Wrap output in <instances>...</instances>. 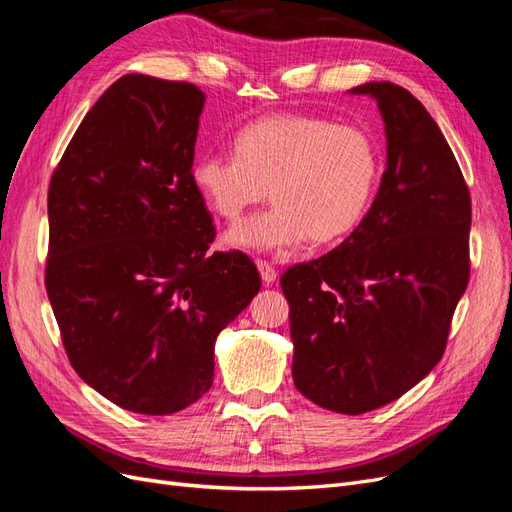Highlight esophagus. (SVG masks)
Here are the masks:
<instances>
[{
	"label": "esophagus",
	"instance_id": "esophagus-1",
	"mask_svg": "<svg viewBox=\"0 0 512 512\" xmlns=\"http://www.w3.org/2000/svg\"><path fill=\"white\" fill-rule=\"evenodd\" d=\"M256 267H258V271H260L262 282H265V284H273V282H275L277 271H275V267L271 265V262L258 258V260H256Z\"/></svg>",
	"mask_w": 512,
	"mask_h": 512
}]
</instances>
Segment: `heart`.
Here are the masks:
<instances>
[{"mask_svg":"<svg viewBox=\"0 0 512 512\" xmlns=\"http://www.w3.org/2000/svg\"><path fill=\"white\" fill-rule=\"evenodd\" d=\"M235 156L203 153L190 177L220 218L235 222L271 194L273 207L226 232L243 250H277L307 237L333 243L359 226L376 192L380 151L359 126L309 115H275L235 134Z\"/></svg>","mask_w":512,"mask_h":512,"instance_id":"obj_1","label":"heart"}]
</instances>
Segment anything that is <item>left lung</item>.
Wrapping results in <instances>:
<instances>
[{
    "label": "left lung",
    "instance_id": "1",
    "mask_svg": "<svg viewBox=\"0 0 512 512\" xmlns=\"http://www.w3.org/2000/svg\"><path fill=\"white\" fill-rule=\"evenodd\" d=\"M378 100L389 162L352 235L282 275L292 380L320 408L391 404L438 365L470 280L472 198L438 123L408 89L365 83Z\"/></svg>",
    "mask_w": 512,
    "mask_h": 512
}]
</instances>
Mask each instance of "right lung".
Instances as JSON below:
<instances>
[{
	"label": "right lung",
	"mask_w": 512,
	"mask_h": 512,
	"mask_svg": "<svg viewBox=\"0 0 512 512\" xmlns=\"http://www.w3.org/2000/svg\"><path fill=\"white\" fill-rule=\"evenodd\" d=\"M205 94L126 74L74 132L49 183L44 286L68 361L119 408L164 416L213 384V346L260 290L190 170Z\"/></svg>",
	"instance_id": "right-lung-1"
}]
</instances>
